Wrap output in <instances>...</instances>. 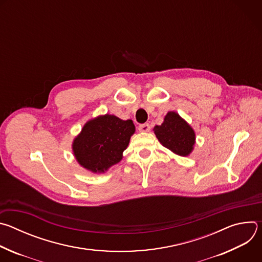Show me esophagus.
I'll return each mask as SVG.
<instances>
[{"label":"esophagus","instance_id":"obj_1","mask_svg":"<svg viewBox=\"0 0 262 262\" xmlns=\"http://www.w3.org/2000/svg\"><path fill=\"white\" fill-rule=\"evenodd\" d=\"M138 128L142 133H147V132L150 130V125H149L148 123H144V124H140Z\"/></svg>","mask_w":262,"mask_h":262}]
</instances>
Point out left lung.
<instances>
[{
  "instance_id": "1",
  "label": "left lung",
  "mask_w": 262,
  "mask_h": 262,
  "mask_svg": "<svg viewBox=\"0 0 262 262\" xmlns=\"http://www.w3.org/2000/svg\"><path fill=\"white\" fill-rule=\"evenodd\" d=\"M155 134L161 144L180 157H188L194 149L195 132L176 112H168L161 125H156Z\"/></svg>"
}]
</instances>
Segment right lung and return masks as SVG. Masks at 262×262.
Returning a JSON list of instances; mask_svg holds the SVG:
<instances>
[{
  "mask_svg": "<svg viewBox=\"0 0 262 262\" xmlns=\"http://www.w3.org/2000/svg\"><path fill=\"white\" fill-rule=\"evenodd\" d=\"M136 127L132 120L102 115L89 120L72 143L78 163L93 173H104L119 163Z\"/></svg>",
  "mask_w": 262,
  "mask_h": 262,
  "instance_id": "obj_1",
  "label": "right lung"
}]
</instances>
